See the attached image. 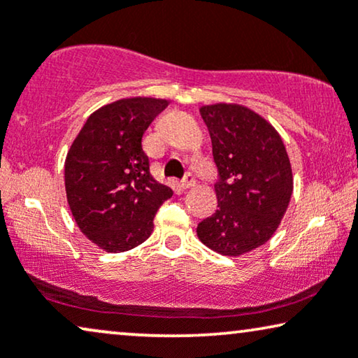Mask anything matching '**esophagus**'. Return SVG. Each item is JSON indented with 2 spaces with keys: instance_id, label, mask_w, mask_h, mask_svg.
Returning <instances> with one entry per match:
<instances>
[{
  "instance_id": "esophagus-1",
  "label": "esophagus",
  "mask_w": 358,
  "mask_h": 358,
  "mask_svg": "<svg viewBox=\"0 0 358 358\" xmlns=\"http://www.w3.org/2000/svg\"><path fill=\"white\" fill-rule=\"evenodd\" d=\"M194 185H195V179L190 173L185 174V178L180 180V187L182 189H190V187H194Z\"/></svg>"
}]
</instances>
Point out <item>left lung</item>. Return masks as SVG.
<instances>
[{"mask_svg": "<svg viewBox=\"0 0 358 358\" xmlns=\"http://www.w3.org/2000/svg\"><path fill=\"white\" fill-rule=\"evenodd\" d=\"M200 115L220 180L218 210L199 223L197 236L212 251L238 257L277 231L293 192L290 158L271 122L246 106L217 102L200 107Z\"/></svg>", "mask_w": 358, "mask_h": 358, "instance_id": "left-lung-1", "label": "left lung"}]
</instances>
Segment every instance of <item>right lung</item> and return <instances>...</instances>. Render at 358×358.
<instances>
[{"mask_svg": "<svg viewBox=\"0 0 358 358\" xmlns=\"http://www.w3.org/2000/svg\"><path fill=\"white\" fill-rule=\"evenodd\" d=\"M168 99L127 97L87 117L65 159V189L81 233L106 252L130 251L153 233L159 205L173 195L150 174L141 138Z\"/></svg>", "mask_w": 358, "mask_h": 358, "instance_id": "1", "label": "right lung"}]
</instances>
